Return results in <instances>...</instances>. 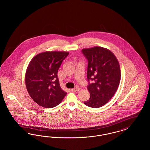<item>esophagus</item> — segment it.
<instances>
[{"instance_id":"obj_1","label":"esophagus","mask_w":150,"mask_h":150,"mask_svg":"<svg viewBox=\"0 0 150 150\" xmlns=\"http://www.w3.org/2000/svg\"><path fill=\"white\" fill-rule=\"evenodd\" d=\"M80 90V89L78 86H77V87L74 88V89H71V91L72 92H78Z\"/></svg>"}]
</instances>
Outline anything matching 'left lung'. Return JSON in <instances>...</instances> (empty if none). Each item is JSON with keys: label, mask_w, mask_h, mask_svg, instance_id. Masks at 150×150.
<instances>
[{"label": "left lung", "mask_w": 150, "mask_h": 150, "mask_svg": "<svg viewBox=\"0 0 150 150\" xmlns=\"http://www.w3.org/2000/svg\"><path fill=\"white\" fill-rule=\"evenodd\" d=\"M82 52L88 61L87 79L93 83L87 88L90 98L84 104L92 108L106 105L116 93L120 84V64L114 54L101 47L84 48Z\"/></svg>", "instance_id": "1"}]
</instances>
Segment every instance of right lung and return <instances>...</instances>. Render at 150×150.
Masks as SVG:
<instances>
[{
	"mask_svg": "<svg viewBox=\"0 0 150 150\" xmlns=\"http://www.w3.org/2000/svg\"><path fill=\"white\" fill-rule=\"evenodd\" d=\"M69 54L68 52H44L30 61L25 74V84L29 95L39 106L55 107L66 95L59 86L57 72Z\"/></svg>",
	"mask_w": 150,
	"mask_h": 150,
	"instance_id": "right-lung-1",
	"label": "right lung"
}]
</instances>
